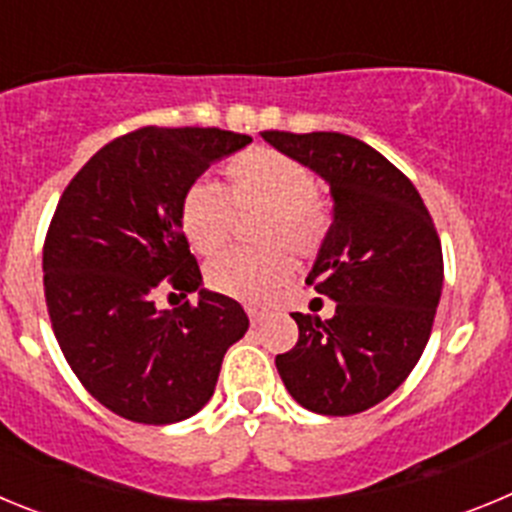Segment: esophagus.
I'll list each match as a JSON object with an SVG mask.
<instances>
[{"label": "esophagus", "mask_w": 512, "mask_h": 512, "mask_svg": "<svg viewBox=\"0 0 512 512\" xmlns=\"http://www.w3.org/2000/svg\"><path fill=\"white\" fill-rule=\"evenodd\" d=\"M248 318H251V325H259L261 318H264V312L259 310V307H246Z\"/></svg>", "instance_id": "1"}]
</instances>
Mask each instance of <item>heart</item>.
Masks as SVG:
<instances>
[{"label": "heart", "instance_id": "1", "mask_svg": "<svg viewBox=\"0 0 512 512\" xmlns=\"http://www.w3.org/2000/svg\"><path fill=\"white\" fill-rule=\"evenodd\" d=\"M235 212H264L261 253L233 251L205 271L210 289L230 300L264 305L292 277V253L312 259L330 233V207L315 192V176L302 161L274 148H251L223 169V192L192 184L179 205V228L200 256H215L228 243Z\"/></svg>", "mask_w": 512, "mask_h": 512}]
</instances>
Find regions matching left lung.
Returning <instances> with one entry per match:
<instances>
[{
  "instance_id": "1",
  "label": "left lung",
  "mask_w": 512,
  "mask_h": 512,
  "mask_svg": "<svg viewBox=\"0 0 512 512\" xmlns=\"http://www.w3.org/2000/svg\"><path fill=\"white\" fill-rule=\"evenodd\" d=\"M261 135L325 179L333 197V223L307 284L336 302V315L292 312L300 338L277 356L279 377L312 413H364L408 379L431 338L443 287L436 225L408 176L364 140Z\"/></svg>"
}]
</instances>
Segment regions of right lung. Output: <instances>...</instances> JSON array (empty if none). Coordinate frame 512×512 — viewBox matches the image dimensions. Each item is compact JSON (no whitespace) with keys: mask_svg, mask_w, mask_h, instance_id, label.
Returning a JSON list of instances; mask_svg holds the SVG:
<instances>
[{"mask_svg":"<svg viewBox=\"0 0 512 512\" xmlns=\"http://www.w3.org/2000/svg\"><path fill=\"white\" fill-rule=\"evenodd\" d=\"M251 143L220 128H140L99 148L58 200L43 246L45 305L63 356L120 418L169 425L210 402L248 330L235 300L202 287L179 205L210 164ZM198 292L158 311L155 295Z\"/></svg>","mask_w":512,"mask_h":512,"instance_id":"add662e5","label":"right lung"}]
</instances>
